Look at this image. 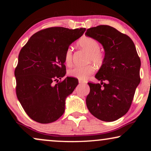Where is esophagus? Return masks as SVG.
<instances>
[{"instance_id": "esophagus-1", "label": "esophagus", "mask_w": 151, "mask_h": 151, "mask_svg": "<svg viewBox=\"0 0 151 151\" xmlns=\"http://www.w3.org/2000/svg\"><path fill=\"white\" fill-rule=\"evenodd\" d=\"M78 83H79V84H81V85H82V84H84V83H85V82L83 81H81V80H79Z\"/></svg>"}]
</instances>
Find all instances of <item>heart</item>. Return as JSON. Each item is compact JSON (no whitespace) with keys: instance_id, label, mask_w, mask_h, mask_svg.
I'll list each match as a JSON object with an SVG mask.
<instances>
[{"instance_id":"heart-1","label":"heart","mask_w":151,"mask_h":151,"mask_svg":"<svg viewBox=\"0 0 151 151\" xmlns=\"http://www.w3.org/2000/svg\"><path fill=\"white\" fill-rule=\"evenodd\" d=\"M81 48L89 52L88 57V62H93L96 65H101L104 60L103 53L100 50V45L99 42L93 38L85 37L81 38L77 42ZM73 50L71 48H67L65 54V62L67 65L72 63ZM94 67L93 65H87L83 66H76L68 70V75L74 78H77L80 80H84L88 76L93 73Z\"/></svg>"}]
</instances>
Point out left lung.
I'll use <instances>...</instances> for the list:
<instances>
[{
    "instance_id": "1",
    "label": "left lung",
    "mask_w": 151,
    "mask_h": 151,
    "mask_svg": "<svg viewBox=\"0 0 151 151\" xmlns=\"http://www.w3.org/2000/svg\"><path fill=\"white\" fill-rule=\"evenodd\" d=\"M85 35L100 42L105 52L104 62L95 75L101 84L88 83L90 93L86 96V106L98 119L114 121L131 107L140 81V58L131 38L113 27H92ZM103 81L107 83H103Z\"/></svg>"
}]
</instances>
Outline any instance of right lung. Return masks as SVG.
<instances>
[{"mask_svg": "<svg viewBox=\"0 0 151 151\" xmlns=\"http://www.w3.org/2000/svg\"><path fill=\"white\" fill-rule=\"evenodd\" d=\"M85 28L50 27L40 30L28 40L19 55L14 70L17 98L30 119L42 124L63 115L66 97L78 85V79L66 77L65 54Z\"/></svg>", "mask_w": 151, "mask_h": 151, "instance_id": "right-lung-1", "label": "right lung"}]
</instances>
